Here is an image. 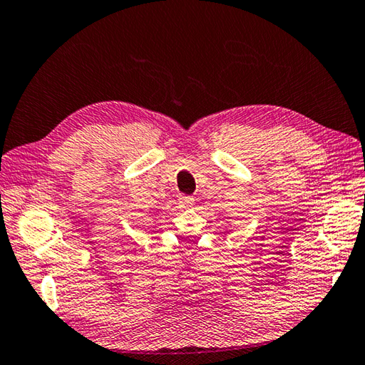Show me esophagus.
<instances>
[{"mask_svg":"<svg viewBox=\"0 0 365 365\" xmlns=\"http://www.w3.org/2000/svg\"><path fill=\"white\" fill-rule=\"evenodd\" d=\"M180 205L182 208H190V206L194 205V198L187 195H180Z\"/></svg>","mask_w":365,"mask_h":365,"instance_id":"34e87169","label":"esophagus"}]
</instances>
